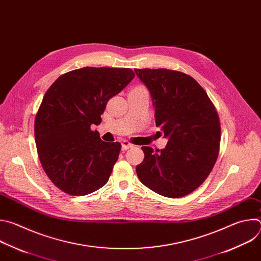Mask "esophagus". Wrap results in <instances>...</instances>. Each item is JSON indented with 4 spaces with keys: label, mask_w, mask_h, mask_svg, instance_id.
I'll return each instance as SVG.
<instances>
[{
    "label": "esophagus",
    "mask_w": 261,
    "mask_h": 261,
    "mask_svg": "<svg viewBox=\"0 0 261 261\" xmlns=\"http://www.w3.org/2000/svg\"><path fill=\"white\" fill-rule=\"evenodd\" d=\"M132 146H133V144L131 142H129L128 140H123L122 141V150L123 151H126V150H128V148H130Z\"/></svg>",
    "instance_id": "1"
}]
</instances>
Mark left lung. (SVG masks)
I'll return each mask as SVG.
<instances>
[{
  "label": "left lung",
  "mask_w": 261,
  "mask_h": 261,
  "mask_svg": "<svg viewBox=\"0 0 261 261\" xmlns=\"http://www.w3.org/2000/svg\"><path fill=\"white\" fill-rule=\"evenodd\" d=\"M134 71L151 93L156 126L168 137L163 150L141 147L137 176L162 196L184 197L206 179L217 161L221 126L216 107L188 74L164 68Z\"/></svg>",
  "instance_id": "8db88e82"
}]
</instances>
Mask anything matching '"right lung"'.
<instances>
[{
	"mask_svg": "<svg viewBox=\"0 0 261 261\" xmlns=\"http://www.w3.org/2000/svg\"><path fill=\"white\" fill-rule=\"evenodd\" d=\"M134 75L129 68L85 67L63 74L45 93L35 141L45 173L63 192L84 196L108 181L122 145L101 140L91 126Z\"/></svg>",
	"mask_w": 261,
	"mask_h": 261,
	"instance_id": "add662e5",
	"label": "right lung"
}]
</instances>
